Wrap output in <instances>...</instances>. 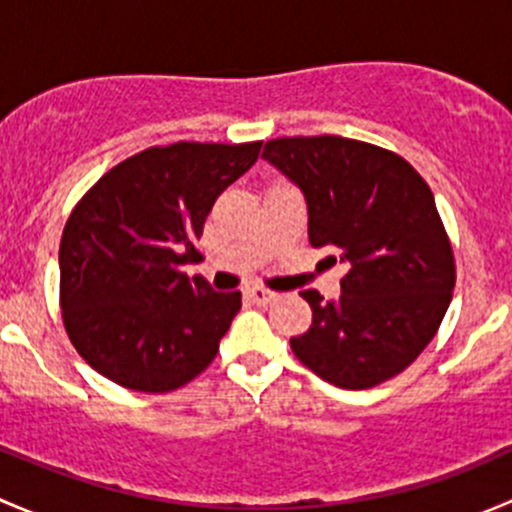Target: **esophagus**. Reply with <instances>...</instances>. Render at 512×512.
I'll list each match as a JSON object with an SVG mask.
<instances>
[{
  "label": "esophagus",
  "instance_id": "34e87169",
  "mask_svg": "<svg viewBox=\"0 0 512 512\" xmlns=\"http://www.w3.org/2000/svg\"><path fill=\"white\" fill-rule=\"evenodd\" d=\"M245 294L257 304H270L277 299V292H272V289H265V287H247Z\"/></svg>",
  "mask_w": 512,
  "mask_h": 512
}]
</instances>
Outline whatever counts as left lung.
Returning <instances> with one entry per match:
<instances>
[{"mask_svg":"<svg viewBox=\"0 0 512 512\" xmlns=\"http://www.w3.org/2000/svg\"><path fill=\"white\" fill-rule=\"evenodd\" d=\"M262 158L302 190L312 247L347 265L339 299L302 292L312 327L289 339L294 356L339 389L401 374L436 337L456 285L426 180L396 153L342 136L277 138Z\"/></svg>","mask_w":512,"mask_h":512,"instance_id":"1","label":"left lung"}]
</instances>
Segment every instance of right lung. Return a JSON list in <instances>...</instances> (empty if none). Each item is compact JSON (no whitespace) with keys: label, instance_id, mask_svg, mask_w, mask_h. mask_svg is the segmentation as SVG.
Here are the masks:
<instances>
[{"label":"right lung","instance_id":"obj_1","mask_svg":"<svg viewBox=\"0 0 512 512\" xmlns=\"http://www.w3.org/2000/svg\"><path fill=\"white\" fill-rule=\"evenodd\" d=\"M262 143H173L108 170L66 220L61 312L76 352L101 376L163 394L218 354L240 292H215L185 265L215 200L255 165Z\"/></svg>","mask_w":512,"mask_h":512}]
</instances>
